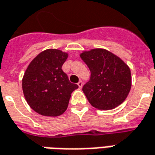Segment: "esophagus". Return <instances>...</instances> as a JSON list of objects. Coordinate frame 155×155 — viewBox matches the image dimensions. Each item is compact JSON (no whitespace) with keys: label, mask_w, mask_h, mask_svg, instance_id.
<instances>
[{"label":"esophagus","mask_w":155,"mask_h":155,"mask_svg":"<svg viewBox=\"0 0 155 155\" xmlns=\"http://www.w3.org/2000/svg\"><path fill=\"white\" fill-rule=\"evenodd\" d=\"M77 85H78V86L80 87V88H81V87L83 86V82H82V81H79V82H78Z\"/></svg>","instance_id":"1"}]
</instances>
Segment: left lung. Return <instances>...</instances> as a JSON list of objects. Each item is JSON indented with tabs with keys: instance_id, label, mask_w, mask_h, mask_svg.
Instances as JSON below:
<instances>
[{
	"instance_id": "left-lung-1",
	"label": "left lung",
	"mask_w": 155,
	"mask_h": 155,
	"mask_svg": "<svg viewBox=\"0 0 155 155\" xmlns=\"http://www.w3.org/2000/svg\"><path fill=\"white\" fill-rule=\"evenodd\" d=\"M81 58L91 70V79L82 88L91 105L98 110H111L123 103L132 86L126 63L104 48L83 51Z\"/></svg>"
}]
</instances>
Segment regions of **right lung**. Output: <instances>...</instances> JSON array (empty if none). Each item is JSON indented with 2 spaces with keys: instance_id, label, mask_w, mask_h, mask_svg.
<instances>
[{
  "instance_id": "obj_1",
  "label": "right lung",
  "mask_w": 155,
  "mask_h": 155,
  "mask_svg": "<svg viewBox=\"0 0 155 155\" xmlns=\"http://www.w3.org/2000/svg\"><path fill=\"white\" fill-rule=\"evenodd\" d=\"M68 55L59 49H46L32 59L25 71L21 82L23 95L29 107L40 115H62L71 93L78 88L62 70Z\"/></svg>"
}]
</instances>
